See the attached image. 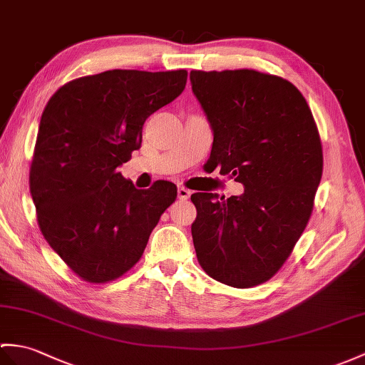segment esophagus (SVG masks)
Masks as SVG:
<instances>
[{"mask_svg": "<svg viewBox=\"0 0 365 365\" xmlns=\"http://www.w3.org/2000/svg\"><path fill=\"white\" fill-rule=\"evenodd\" d=\"M177 196H179L180 200H186L191 196V191L188 188H185V186H179V190H177Z\"/></svg>", "mask_w": 365, "mask_h": 365, "instance_id": "obj_1", "label": "esophagus"}]
</instances>
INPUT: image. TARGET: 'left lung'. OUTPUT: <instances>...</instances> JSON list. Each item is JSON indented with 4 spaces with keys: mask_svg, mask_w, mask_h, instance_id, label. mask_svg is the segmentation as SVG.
Here are the masks:
<instances>
[{
    "mask_svg": "<svg viewBox=\"0 0 365 365\" xmlns=\"http://www.w3.org/2000/svg\"><path fill=\"white\" fill-rule=\"evenodd\" d=\"M215 133L208 162L244 185L240 197L194 192L200 267L232 287L266 283L283 267L314 208L324 152L297 87L257 70L190 74Z\"/></svg>",
    "mask_w": 365,
    "mask_h": 365,
    "instance_id": "obj_1",
    "label": "left lung"
}]
</instances>
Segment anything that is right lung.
Listing matches in <instances>:
<instances>
[{
    "label": "right lung",
    "instance_id": "1",
    "mask_svg": "<svg viewBox=\"0 0 365 365\" xmlns=\"http://www.w3.org/2000/svg\"><path fill=\"white\" fill-rule=\"evenodd\" d=\"M186 78V70H110L66 82L48 101L29 190L41 235L83 282L129 272L175 202L174 183L137 190L118 166L141 146L144 121L180 95Z\"/></svg>",
    "mask_w": 365,
    "mask_h": 365
}]
</instances>
